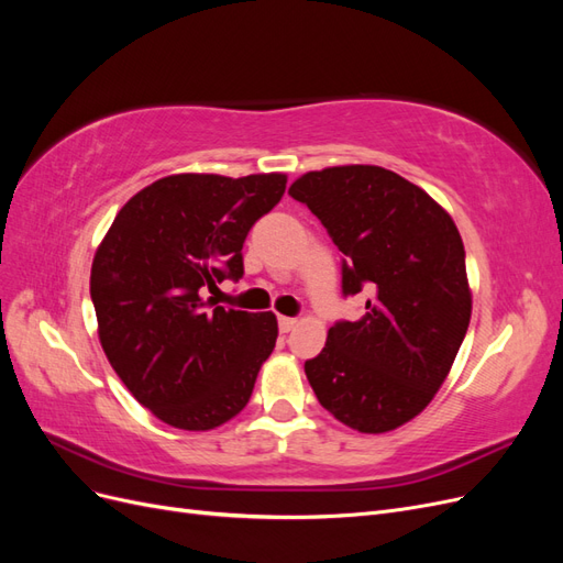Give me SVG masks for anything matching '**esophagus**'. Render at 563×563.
I'll use <instances>...</instances> for the list:
<instances>
[{"mask_svg":"<svg viewBox=\"0 0 563 563\" xmlns=\"http://www.w3.org/2000/svg\"><path fill=\"white\" fill-rule=\"evenodd\" d=\"M296 327H298V319H291V317H279V331H282V333L294 331Z\"/></svg>","mask_w":563,"mask_h":563,"instance_id":"1","label":"esophagus"}]
</instances>
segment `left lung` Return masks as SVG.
<instances>
[{
	"mask_svg": "<svg viewBox=\"0 0 563 563\" xmlns=\"http://www.w3.org/2000/svg\"><path fill=\"white\" fill-rule=\"evenodd\" d=\"M288 195L327 228L343 258V294L366 314L338 321L305 362L319 404L347 428H401L444 385L472 317L465 246L453 218L395 172L371 164L300 176Z\"/></svg>",
	"mask_w": 563,
	"mask_h": 563,
	"instance_id": "left-lung-1",
	"label": "left lung"
}]
</instances>
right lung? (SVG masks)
<instances>
[{
  "mask_svg": "<svg viewBox=\"0 0 563 563\" xmlns=\"http://www.w3.org/2000/svg\"><path fill=\"white\" fill-rule=\"evenodd\" d=\"M286 190L284 174H176L133 195L91 265L98 338L131 395L203 432L249 404L277 317L220 308L207 291L244 275L242 246Z\"/></svg>",
  "mask_w": 563,
  "mask_h": 563,
  "instance_id": "1",
  "label": "right lung"
}]
</instances>
